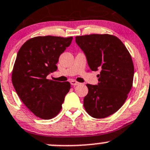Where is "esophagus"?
<instances>
[{
	"label": "esophagus",
	"mask_w": 150,
	"mask_h": 150,
	"mask_svg": "<svg viewBox=\"0 0 150 150\" xmlns=\"http://www.w3.org/2000/svg\"><path fill=\"white\" fill-rule=\"evenodd\" d=\"M70 83L72 85V86H77V85L79 84V83L77 82L76 81H74V80H72V81H70Z\"/></svg>",
	"instance_id": "esophagus-1"
}]
</instances>
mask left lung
Returning a JSON list of instances; mask_svg holds the SVG:
<instances>
[{"instance_id":"1","label":"left lung","mask_w":150,"mask_h":150,"mask_svg":"<svg viewBox=\"0 0 150 150\" xmlns=\"http://www.w3.org/2000/svg\"><path fill=\"white\" fill-rule=\"evenodd\" d=\"M92 71L100 69L98 85L86 84L88 93L83 99L88 114L104 118L123 105L133 86L134 67L131 54L121 40L108 34L76 36Z\"/></svg>"}]
</instances>
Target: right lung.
<instances>
[{
  "label": "right lung",
  "instance_id": "add662e5",
  "mask_svg": "<svg viewBox=\"0 0 150 150\" xmlns=\"http://www.w3.org/2000/svg\"><path fill=\"white\" fill-rule=\"evenodd\" d=\"M72 37L38 36L27 40L18 51L11 80L24 104L37 117L48 120L62 110L70 83L47 79L57 71L59 56L69 46Z\"/></svg>",
  "mask_w": 150,
  "mask_h": 150
}]
</instances>
